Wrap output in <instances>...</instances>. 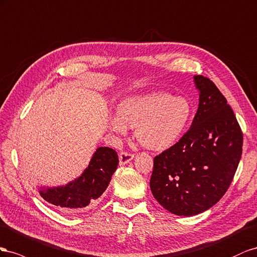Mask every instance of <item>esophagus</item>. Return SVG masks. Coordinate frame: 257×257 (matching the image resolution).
I'll return each instance as SVG.
<instances>
[{
    "mask_svg": "<svg viewBox=\"0 0 257 257\" xmlns=\"http://www.w3.org/2000/svg\"><path fill=\"white\" fill-rule=\"evenodd\" d=\"M133 158H134V154H131L129 152H121L119 154V164L120 165H126Z\"/></svg>",
    "mask_w": 257,
    "mask_h": 257,
    "instance_id": "1",
    "label": "esophagus"
}]
</instances>
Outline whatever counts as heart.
<instances>
[{
  "label": "heart",
  "instance_id": "heart-1",
  "mask_svg": "<svg viewBox=\"0 0 257 257\" xmlns=\"http://www.w3.org/2000/svg\"><path fill=\"white\" fill-rule=\"evenodd\" d=\"M193 106L187 98L167 91H155L122 100L111 127L118 134L136 129L138 142L152 151L169 149L184 133L192 118Z\"/></svg>",
  "mask_w": 257,
  "mask_h": 257
}]
</instances>
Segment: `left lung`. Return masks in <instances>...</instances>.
Listing matches in <instances>:
<instances>
[{
	"instance_id": "1",
	"label": "left lung",
	"mask_w": 257,
	"mask_h": 257,
	"mask_svg": "<svg viewBox=\"0 0 257 257\" xmlns=\"http://www.w3.org/2000/svg\"><path fill=\"white\" fill-rule=\"evenodd\" d=\"M199 106L192 126L154 158L153 196L173 214L190 216L225 195L242 154L243 135L223 93L208 77L195 75Z\"/></svg>"
}]
</instances>
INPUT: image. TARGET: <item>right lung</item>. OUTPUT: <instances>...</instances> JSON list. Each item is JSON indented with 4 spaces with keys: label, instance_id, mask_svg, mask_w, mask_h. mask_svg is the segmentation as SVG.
<instances>
[{
    "label": "right lung",
    "instance_id": "obj_1",
    "mask_svg": "<svg viewBox=\"0 0 257 257\" xmlns=\"http://www.w3.org/2000/svg\"><path fill=\"white\" fill-rule=\"evenodd\" d=\"M118 166V155L109 148H99L89 166L78 179L65 186L45 188L40 194L47 202L63 212H80L93 206L104 193Z\"/></svg>",
    "mask_w": 257,
    "mask_h": 257
}]
</instances>
